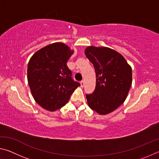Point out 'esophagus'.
<instances>
[{"mask_svg": "<svg viewBox=\"0 0 159 159\" xmlns=\"http://www.w3.org/2000/svg\"><path fill=\"white\" fill-rule=\"evenodd\" d=\"M84 85H85V82L83 81V80H82V81H80V86H81L82 88H83V87H84Z\"/></svg>", "mask_w": 159, "mask_h": 159, "instance_id": "34e87169", "label": "esophagus"}]
</instances>
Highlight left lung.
Masks as SVG:
<instances>
[{"mask_svg": "<svg viewBox=\"0 0 159 159\" xmlns=\"http://www.w3.org/2000/svg\"><path fill=\"white\" fill-rule=\"evenodd\" d=\"M85 54L96 74L95 90L86 95L88 104L99 114H108L127 98L133 81L131 66L122 55L109 48L88 46Z\"/></svg>", "mask_w": 159, "mask_h": 159, "instance_id": "1", "label": "left lung"}]
</instances>
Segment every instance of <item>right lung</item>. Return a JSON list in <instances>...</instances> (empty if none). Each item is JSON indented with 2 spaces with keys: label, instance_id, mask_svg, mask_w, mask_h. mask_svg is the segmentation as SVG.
<instances>
[{
  "label": "right lung",
  "instance_id": "obj_1",
  "mask_svg": "<svg viewBox=\"0 0 159 159\" xmlns=\"http://www.w3.org/2000/svg\"><path fill=\"white\" fill-rule=\"evenodd\" d=\"M74 50L63 43L48 45L29 60L27 79L33 98L43 108L55 111L68 102L80 83L74 81L66 62Z\"/></svg>",
  "mask_w": 159,
  "mask_h": 159
}]
</instances>
